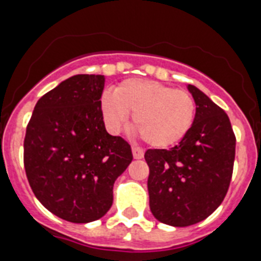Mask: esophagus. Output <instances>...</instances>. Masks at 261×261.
Wrapping results in <instances>:
<instances>
[{
  "label": "esophagus",
  "mask_w": 261,
  "mask_h": 261,
  "mask_svg": "<svg viewBox=\"0 0 261 261\" xmlns=\"http://www.w3.org/2000/svg\"><path fill=\"white\" fill-rule=\"evenodd\" d=\"M131 149H133V155L135 159H142L144 156L143 148H140V147L138 146H133L131 147Z\"/></svg>",
  "instance_id": "obj_1"
}]
</instances>
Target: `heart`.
Instances as JSON below:
<instances>
[{
	"mask_svg": "<svg viewBox=\"0 0 261 261\" xmlns=\"http://www.w3.org/2000/svg\"><path fill=\"white\" fill-rule=\"evenodd\" d=\"M101 109L106 126L113 133L119 131L128 113H133L142 138L153 147L180 142L196 118V102L189 93L139 79L126 80L114 92L103 93Z\"/></svg>",
	"mask_w": 261,
	"mask_h": 261,
	"instance_id": "obj_1",
	"label": "heart"
}]
</instances>
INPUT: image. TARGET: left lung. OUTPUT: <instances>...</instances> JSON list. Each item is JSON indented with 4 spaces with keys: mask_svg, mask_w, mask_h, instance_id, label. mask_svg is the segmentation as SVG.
Listing matches in <instances>:
<instances>
[{
    "mask_svg": "<svg viewBox=\"0 0 261 261\" xmlns=\"http://www.w3.org/2000/svg\"><path fill=\"white\" fill-rule=\"evenodd\" d=\"M189 133L169 149H147L149 209L158 221L187 227L203 221L222 203L234 169L237 138L223 109L194 85Z\"/></svg>",
    "mask_w": 261,
    "mask_h": 261,
    "instance_id": "obj_1",
    "label": "left lung"
}]
</instances>
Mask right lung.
Segmentation results:
<instances>
[{
  "mask_svg": "<svg viewBox=\"0 0 261 261\" xmlns=\"http://www.w3.org/2000/svg\"><path fill=\"white\" fill-rule=\"evenodd\" d=\"M105 77L76 74L39 98L23 143L27 180L42 205L72 223L99 219L133 160L130 144L103 123Z\"/></svg>",
  "mask_w": 261,
  "mask_h": 261,
  "instance_id": "1",
  "label": "right lung"
}]
</instances>
